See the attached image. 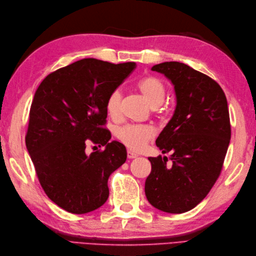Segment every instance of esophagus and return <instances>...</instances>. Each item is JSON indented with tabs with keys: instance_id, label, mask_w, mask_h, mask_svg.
<instances>
[{
	"instance_id": "obj_1",
	"label": "esophagus",
	"mask_w": 256,
	"mask_h": 256,
	"mask_svg": "<svg viewBox=\"0 0 256 256\" xmlns=\"http://www.w3.org/2000/svg\"><path fill=\"white\" fill-rule=\"evenodd\" d=\"M138 155L136 153H134L132 150H128V157L130 160H133V158H136Z\"/></svg>"
}]
</instances>
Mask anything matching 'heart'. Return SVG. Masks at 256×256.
<instances>
[{"instance_id":"heart-1","label":"heart","mask_w":256,"mask_h":256,"mask_svg":"<svg viewBox=\"0 0 256 256\" xmlns=\"http://www.w3.org/2000/svg\"><path fill=\"white\" fill-rule=\"evenodd\" d=\"M136 86L146 101L153 106V111L158 112L160 110V104L164 102L166 96L165 84L160 78L148 76L140 79ZM121 98V92L118 90H114L108 96L106 108L112 118H118L120 116ZM155 128L148 124H125L118 128L116 131V138L132 150H142L145 144L155 136Z\"/></svg>"}]
</instances>
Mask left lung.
Here are the masks:
<instances>
[{
  "label": "left lung",
  "mask_w": 256,
  "mask_h": 256,
  "mask_svg": "<svg viewBox=\"0 0 256 256\" xmlns=\"http://www.w3.org/2000/svg\"><path fill=\"white\" fill-rule=\"evenodd\" d=\"M175 86L176 110L156 140L167 157H150L145 194L156 209L182 214L201 202L219 178L231 138L224 90L209 76L182 62L155 64Z\"/></svg>",
  "instance_id": "8db88e82"
}]
</instances>
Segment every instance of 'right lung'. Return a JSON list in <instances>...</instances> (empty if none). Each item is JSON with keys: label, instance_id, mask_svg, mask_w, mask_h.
<instances>
[{"label": "right lung", "instance_id": "1", "mask_svg": "<svg viewBox=\"0 0 256 256\" xmlns=\"http://www.w3.org/2000/svg\"><path fill=\"white\" fill-rule=\"evenodd\" d=\"M135 67L81 59L48 74L35 92L26 148L45 194L70 214L100 208L108 177L126 160L125 146L108 142L106 102ZM91 142L106 148L86 156Z\"/></svg>", "mask_w": 256, "mask_h": 256}]
</instances>
